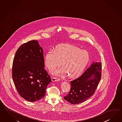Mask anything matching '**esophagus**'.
<instances>
[{
	"label": "esophagus",
	"instance_id": "34e87169",
	"mask_svg": "<svg viewBox=\"0 0 122 122\" xmlns=\"http://www.w3.org/2000/svg\"><path fill=\"white\" fill-rule=\"evenodd\" d=\"M60 79L59 78H56V77H52V81L53 82H54V81H60Z\"/></svg>",
	"mask_w": 122,
	"mask_h": 122
}]
</instances>
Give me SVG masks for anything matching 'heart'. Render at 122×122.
I'll return each mask as SVG.
<instances>
[{
  "mask_svg": "<svg viewBox=\"0 0 122 122\" xmlns=\"http://www.w3.org/2000/svg\"><path fill=\"white\" fill-rule=\"evenodd\" d=\"M89 60L87 51L80 49L75 45L62 44L46 53L45 64L50 71H52L59 67L62 62L63 67L56 70L54 74L60 76L68 74L70 77H75L83 72Z\"/></svg>",
  "mask_w": 122,
  "mask_h": 122,
  "instance_id": "b5f03b06",
  "label": "heart"
}]
</instances>
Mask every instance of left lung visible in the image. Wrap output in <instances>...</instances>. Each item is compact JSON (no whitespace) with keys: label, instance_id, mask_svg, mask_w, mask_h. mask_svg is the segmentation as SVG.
I'll return each instance as SVG.
<instances>
[{"label":"left lung","instance_id":"1","mask_svg":"<svg viewBox=\"0 0 122 122\" xmlns=\"http://www.w3.org/2000/svg\"><path fill=\"white\" fill-rule=\"evenodd\" d=\"M102 63L93 62L80 77L70 82L69 94L64 98L72 104L86 100L95 92L101 78Z\"/></svg>","mask_w":122,"mask_h":122}]
</instances>
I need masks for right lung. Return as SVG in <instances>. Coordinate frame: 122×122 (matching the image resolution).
<instances>
[{
	"label": "right lung",
	"mask_w": 122,
	"mask_h": 122,
	"mask_svg": "<svg viewBox=\"0 0 122 122\" xmlns=\"http://www.w3.org/2000/svg\"><path fill=\"white\" fill-rule=\"evenodd\" d=\"M44 67L43 50L37 41L24 43L15 52L12 78L19 94L28 102H36L45 97L51 79Z\"/></svg>",
	"instance_id": "right-lung-1"
}]
</instances>
